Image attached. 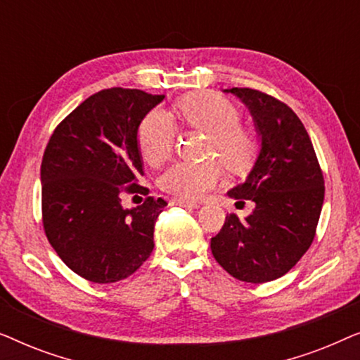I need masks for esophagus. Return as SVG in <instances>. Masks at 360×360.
I'll list each match as a JSON object with an SVG mask.
<instances>
[{
  "label": "esophagus",
  "mask_w": 360,
  "mask_h": 360,
  "mask_svg": "<svg viewBox=\"0 0 360 360\" xmlns=\"http://www.w3.org/2000/svg\"><path fill=\"white\" fill-rule=\"evenodd\" d=\"M170 203L176 205V206H185V208H198L200 206L196 201H190V200H184V198H174Z\"/></svg>",
  "instance_id": "34e87169"
}]
</instances>
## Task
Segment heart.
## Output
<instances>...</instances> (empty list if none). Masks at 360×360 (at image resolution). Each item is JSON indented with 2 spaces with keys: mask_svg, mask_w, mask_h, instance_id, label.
Instances as JSON below:
<instances>
[{
  "mask_svg": "<svg viewBox=\"0 0 360 360\" xmlns=\"http://www.w3.org/2000/svg\"><path fill=\"white\" fill-rule=\"evenodd\" d=\"M175 110L184 124L206 132V157L218 158L231 172L245 169L254 159L257 141L252 131L239 122L240 112L234 103L216 93L198 91L176 101ZM174 146L175 127L170 116L162 110L150 111L137 131L142 160L150 167H160L170 159ZM217 161L176 162L162 174L160 188L179 198L198 200L223 179V167Z\"/></svg>",
  "mask_w": 360,
  "mask_h": 360,
  "instance_id": "obj_1",
  "label": "heart"
}]
</instances>
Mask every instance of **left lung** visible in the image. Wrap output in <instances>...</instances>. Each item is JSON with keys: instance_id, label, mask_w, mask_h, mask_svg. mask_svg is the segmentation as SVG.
Returning <instances> with one entry per match:
<instances>
[{"instance_id": "1", "label": "left lung", "mask_w": 360, "mask_h": 360, "mask_svg": "<svg viewBox=\"0 0 360 360\" xmlns=\"http://www.w3.org/2000/svg\"><path fill=\"white\" fill-rule=\"evenodd\" d=\"M250 110L260 152L231 198L254 203L248 218L226 216L211 238L216 262L234 278L264 283L293 269L311 245L324 200V179L303 122L290 106L252 88H231Z\"/></svg>"}]
</instances>
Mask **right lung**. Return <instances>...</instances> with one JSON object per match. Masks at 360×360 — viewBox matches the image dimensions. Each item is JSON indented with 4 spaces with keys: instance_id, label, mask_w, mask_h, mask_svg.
Segmentation results:
<instances>
[{
    "instance_id": "obj_1",
    "label": "right lung",
    "mask_w": 360,
    "mask_h": 360,
    "mask_svg": "<svg viewBox=\"0 0 360 360\" xmlns=\"http://www.w3.org/2000/svg\"><path fill=\"white\" fill-rule=\"evenodd\" d=\"M164 95L108 88L86 98L56 129L41 165L42 224L68 269L93 283L129 277L154 249V226L167 206L137 184V129ZM124 194H144L132 210Z\"/></svg>"
}]
</instances>
